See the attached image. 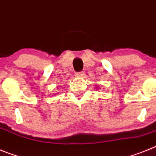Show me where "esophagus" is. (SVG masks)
I'll list each match as a JSON object with an SVG mask.
<instances>
[{"instance_id": "34e87169", "label": "esophagus", "mask_w": 156, "mask_h": 156, "mask_svg": "<svg viewBox=\"0 0 156 156\" xmlns=\"http://www.w3.org/2000/svg\"><path fill=\"white\" fill-rule=\"evenodd\" d=\"M83 76V72H80V73H76V77H81Z\"/></svg>"}]
</instances>
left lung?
<instances>
[{"instance_id": "left-lung-1", "label": "left lung", "mask_w": 156, "mask_h": 156, "mask_svg": "<svg viewBox=\"0 0 156 156\" xmlns=\"http://www.w3.org/2000/svg\"><path fill=\"white\" fill-rule=\"evenodd\" d=\"M97 87V88H99V87Z\"/></svg>"}]
</instances>
